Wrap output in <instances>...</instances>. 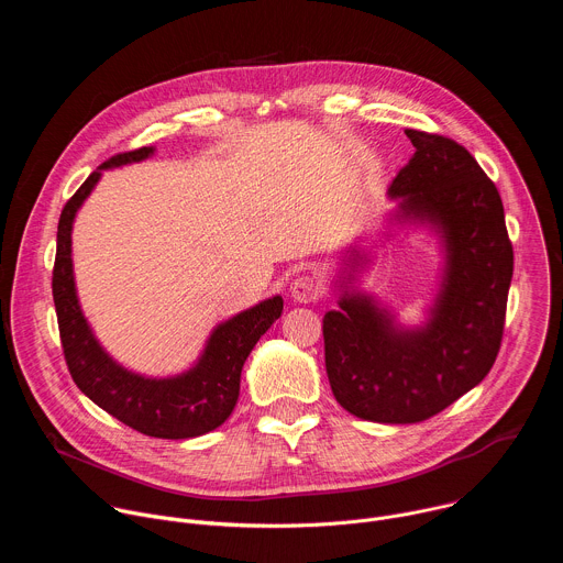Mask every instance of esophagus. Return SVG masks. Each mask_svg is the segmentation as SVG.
<instances>
[{
	"label": "esophagus",
	"instance_id": "1",
	"mask_svg": "<svg viewBox=\"0 0 563 563\" xmlns=\"http://www.w3.org/2000/svg\"><path fill=\"white\" fill-rule=\"evenodd\" d=\"M289 291H291V298H294L296 302H313V300H318V296H320V285H318L311 276H298V278L291 283Z\"/></svg>",
	"mask_w": 563,
	"mask_h": 563
}]
</instances>
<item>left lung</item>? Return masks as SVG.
<instances>
[{
	"instance_id": "left-lung-1",
	"label": "left lung",
	"mask_w": 563,
	"mask_h": 563,
	"mask_svg": "<svg viewBox=\"0 0 563 563\" xmlns=\"http://www.w3.org/2000/svg\"><path fill=\"white\" fill-rule=\"evenodd\" d=\"M410 163L387 194L400 220L432 224L445 247L441 287L423 328L406 330L372 296L350 291L323 318L325 367L339 404L376 423L426 421L486 378L501 347L512 243L495 183L459 142L406 129ZM365 254L352 250L350 269Z\"/></svg>"
}]
</instances>
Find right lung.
<instances>
[{
	"label": "right lung",
	"instance_id": "add662e5",
	"mask_svg": "<svg viewBox=\"0 0 563 563\" xmlns=\"http://www.w3.org/2000/svg\"><path fill=\"white\" fill-rule=\"evenodd\" d=\"M153 151V146H142L109 157L64 205L57 224L53 300L68 372L96 406L146 437L194 439L216 430L233 412L240 394V372L258 339L280 318L283 298H267L224 320L211 332L198 363L178 376L148 378L129 372L102 350L75 294L73 220L104 169L140 163Z\"/></svg>",
	"mask_w": 563,
	"mask_h": 563
}]
</instances>
